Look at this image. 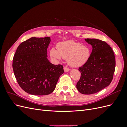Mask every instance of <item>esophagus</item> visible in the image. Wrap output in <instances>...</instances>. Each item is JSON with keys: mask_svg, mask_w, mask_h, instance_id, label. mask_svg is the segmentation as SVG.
Instances as JSON below:
<instances>
[{"mask_svg": "<svg viewBox=\"0 0 127 127\" xmlns=\"http://www.w3.org/2000/svg\"><path fill=\"white\" fill-rule=\"evenodd\" d=\"M64 71L65 72H68V71H69L70 70L69 68L67 67H64Z\"/></svg>", "mask_w": 127, "mask_h": 127, "instance_id": "obj_1", "label": "esophagus"}]
</instances>
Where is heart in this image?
Returning a JSON list of instances; mask_svg holds the SVG:
<instances>
[{
  "label": "heart",
  "mask_w": 127,
  "mask_h": 127,
  "mask_svg": "<svg viewBox=\"0 0 127 127\" xmlns=\"http://www.w3.org/2000/svg\"><path fill=\"white\" fill-rule=\"evenodd\" d=\"M57 49L50 50L51 57L57 60H60L61 57L67 59L68 64L74 67L81 66L85 64L91 55L90 48L87 45H82L72 40L60 42L57 44Z\"/></svg>",
  "instance_id": "b5f03b06"
}]
</instances>
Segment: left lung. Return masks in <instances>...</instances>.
I'll return each mask as SVG.
<instances>
[{
  "instance_id": "obj_1",
  "label": "left lung",
  "mask_w": 127,
  "mask_h": 127,
  "mask_svg": "<svg viewBox=\"0 0 127 127\" xmlns=\"http://www.w3.org/2000/svg\"><path fill=\"white\" fill-rule=\"evenodd\" d=\"M92 46V51L87 62L78 70L81 73L76 87L80 93L92 94L109 86L113 78L116 67L114 53L105 41L86 39Z\"/></svg>"
}]
</instances>
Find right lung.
<instances>
[{"mask_svg": "<svg viewBox=\"0 0 127 127\" xmlns=\"http://www.w3.org/2000/svg\"><path fill=\"white\" fill-rule=\"evenodd\" d=\"M50 41V37H31L19 45L14 56L15 76L20 86L29 94H51L64 72L63 65L53 64L48 60Z\"/></svg>", "mask_w": 127, "mask_h": 127, "instance_id": "add662e5", "label": "right lung"}]
</instances>
